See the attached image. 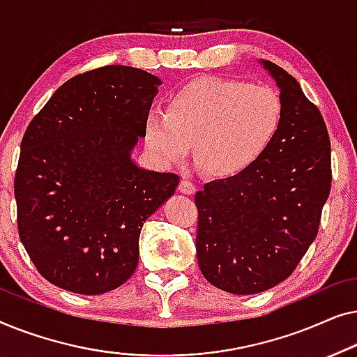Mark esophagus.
<instances>
[{"label": "esophagus", "mask_w": 357, "mask_h": 357, "mask_svg": "<svg viewBox=\"0 0 357 357\" xmlns=\"http://www.w3.org/2000/svg\"><path fill=\"white\" fill-rule=\"evenodd\" d=\"M178 192L183 195H193L195 193V185L190 182L188 178H183L182 182L178 183Z\"/></svg>", "instance_id": "esophagus-1"}]
</instances>
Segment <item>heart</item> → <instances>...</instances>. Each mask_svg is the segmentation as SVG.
Wrapping results in <instances>:
<instances>
[{
    "label": "heart",
    "mask_w": 357,
    "mask_h": 357,
    "mask_svg": "<svg viewBox=\"0 0 357 357\" xmlns=\"http://www.w3.org/2000/svg\"><path fill=\"white\" fill-rule=\"evenodd\" d=\"M282 125V100L268 86L231 77H202L180 87L169 109L144 121L148 148L162 162L187 158L214 177H236L270 149Z\"/></svg>",
    "instance_id": "b5f03b06"
}]
</instances>
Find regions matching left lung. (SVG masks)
I'll return each instance as SVG.
<instances>
[{
    "instance_id": "1",
    "label": "left lung",
    "mask_w": 357,
    "mask_h": 357,
    "mask_svg": "<svg viewBox=\"0 0 357 357\" xmlns=\"http://www.w3.org/2000/svg\"><path fill=\"white\" fill-rule=\"evenodd\" d=\"M260 65L280 87V133L250 169L213 180L195 195L199 270L213 286L238 296L291 276L315 241L331 187L330 138L320 110L289 73L268 60Z\"/></svg>"
}]
</instances>
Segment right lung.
I'll return each instance as SVG.
<instances>
[{"label":"right lung","instance_id":"add662e5","mask_svg":"<svg viewBox=\"0 0 357 357\" xmlns=\"http://www.w3.org/2000/svg\"><path fill=\"white\" fill-rule=\"evenodd\" d=\"M160 84L139 68L87 71L29 123L14 180L17 229L52 284L96 296L135 273L141 227L180 180L131 159Z\"/></svg>","mask_w":357,"mask_h":357}]
</instances>
